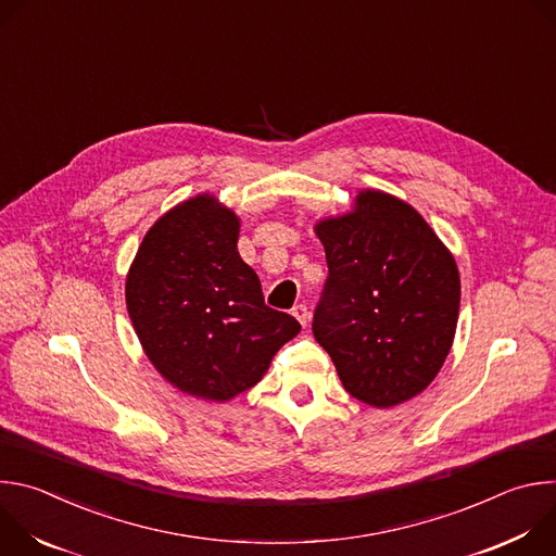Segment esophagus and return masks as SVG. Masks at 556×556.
<instances>
[{
    "instance_id": "esophagus-1",
    "label": "esophagus",
    "mask_w": 556,
    "mask_h": 556,
    "mask_svg": "<svg viewBox=\"0 0 556 556\" xmlns=\"http://www.w3.org/2000/svg\"><path fill=\"white\" fill-rule=\"evenodd\" d=\"M292 314H294V319H296L303 328L307 326V321H309V312H307V305H305V303L294 305V307H292Z\"/></svg>"
}]
</instances>
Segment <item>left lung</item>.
<instances>
[{
	"label": "left lung",
	"instance_id": "1",
	"mask_svg": "<svg viewBox=\"0 0 556 556\" xmlns=\"http://www.w3.org/2000/svg\"><path fill=\"white\" fill-rule=\"evenodd\" d=\"M328 281L312 332L356 401L389 409L444 365L459 312L453 255L407 202L365 189L354 208L314 224Z\"/></svg>",
	"mask_w": 556,
	"mask_h": 556
}]
</instances>
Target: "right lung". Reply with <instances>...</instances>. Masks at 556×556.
<instances>
[{
    "mask_svg": "<svg viewBox=\"0 0 556 556\" xmlns=\"http://www.w3.org/2000/svg\"><path fill=\"white\" fill-rule=\"evenodd\" d=\"M237 237L240 217L213 195L185 200L147 230L125 283L151 365L180 391L213 403L257 384L301 330L294 316L264 303Z\"/></svg>",
    "mask_w": 556,
    "mask_h": 556,
    "instance_id": "obj_1",
    "label": "right lung"
}]
</instances>
